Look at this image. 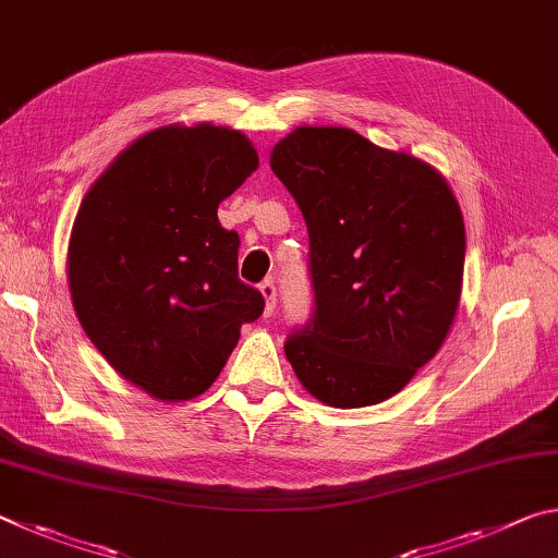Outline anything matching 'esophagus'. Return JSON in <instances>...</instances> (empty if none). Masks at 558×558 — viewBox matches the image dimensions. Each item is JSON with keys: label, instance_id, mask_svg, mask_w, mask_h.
I'll list each match as a JSON object with an SVG mask.
<instances>
[{"label": "esophagus", "instance_id": "obj_1", "mask_svg": "<svg viewBox=\"0 0 558 558\" xmlns=\"http://www.w3.org/2000/svg\"><path fill=\"white\" fill-rule=\"evenodd\" d=\"M260 292L263 298H266V315H272V310H276V300H278V288H276V280H263L260 282Z\"/></svg>", "mask_w": 558, "mask_h": 558}]
</instances>
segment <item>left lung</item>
<instances>
[{"label": "left lung", "instance_id": "8db88e82", "mask_svg": "<svg viewBox=\"0 0 558 558\" xmlns=\"http://www.w3.org/2000/svg\"><path fill=\"white\" fill-rule=\"evenodd\" d=\"M270 167L310 235L313 317L286 356L335 409L374 405L428 364L456 317L465 223L450 186L421 159L347 128H298Z\"/></svg>", "mask_w": 558, "mask_h": 558}]
</instances>
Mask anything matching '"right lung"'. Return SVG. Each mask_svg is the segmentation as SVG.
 Returning a JSON list of instances; mask_svg holds the SVG:
<instances>
[{
  "label": "right lung",
  "mask_w": 558,
  "mask_h": 558,
  "mask_svg": "<svg viewBox=\"0 0 558 558\" xmlns=\"http://www.w3.org/2000/svg\"><path fill=\"white\" fill-rule=\"evenodd\" d=\"M258 169L239 130L135 140L83 199L69 245L75 315L112 369L162 401L204 393L266 298L239 278L216 209Z\"/></svg>",
  "instance_id": "right-lung-1"
}]
</instances>
